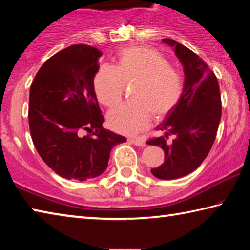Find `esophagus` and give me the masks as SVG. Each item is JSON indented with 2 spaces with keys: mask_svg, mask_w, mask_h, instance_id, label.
Listing matches in <instances>:
<instances>
[{
  "mask_svg": "<svg viewBox=\"0 0 250 250\" xmlns=\"http://www.w3.org/2000/svg\"><path fill=\"white\" fill-rule=\"evenodd\" d=\"M128 141L130 143H133V145L137 146H146V142L143 140H140V139H128Z\"/></svg>",
  "mask_w": 250,
  "mask_h": 250,
  "instance_id": "1",
  "label": "esophagus"
}]
</instances>
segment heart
<instances>
[{"mask_svg": "<svg viewBox=\"0 0 250 250\" xmlns=\"http://www.w3.org/2000/svg\"><path fill=\"white\" fill-rule=\"evenodd\" d=\"M125 84H133L132 103L122 104L108 113L110 128L133 135L149 126L151 117L163 119L183 92V79L158 50L143 46L126 47L117 54L115 66L103 65L94 78L99 103L113 107L122 98Z\"/></svg>", "mask_w": 250, "mask_h": 250, "instance_id": "b5f03b06", "label": "heart"}]
</instances>
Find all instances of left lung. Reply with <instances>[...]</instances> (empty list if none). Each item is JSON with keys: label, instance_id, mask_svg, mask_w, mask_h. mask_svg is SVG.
I'll return each mask as SVG.
<instances>
[{"label": "left lung", "instance_id": "1", "mask_svg": "<svg viewBox=\"0 0 250 250\" xmlns=\"http://www.w3.org/2000/svg\"><path fill=\"white\" fill-rule=\"evenodd\" d=\"M162 42L173 47L183 65L184 87L179 103L156 128L166 132L164 137L146 143L161 146L166 155L163 164L152 168V174L174 180L196 170L209 153L221 121L222 100L216 76L203 59L174 40ZM170 134L175 140L167 144Z\"/></svg>", "mask_w": 250, "mask_h": 250}]
</instances>
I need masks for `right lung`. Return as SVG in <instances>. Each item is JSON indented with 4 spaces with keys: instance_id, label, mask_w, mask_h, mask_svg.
Listing matches in <instances>:
<instances>
[{
    "instance_id": "add662e5",
    "label": "right lung",
    "mask_w": 250,
    "mask_h": 250,
    "mask_svg": "<svg viewBox=\"0 0 250 250\" xmlns=\"http://www.w3.org/2000/svg\"><path fill=\"white\" fill-rule=\"evenodd\" d=\"M101 55L88 45L69 46L45 62L29 90L34 146L44 162L67 180L101 175L112 147L126 141L103 126L94 87ZM83 130L92 134L83 136Z\"/></svg>"
}]
</instances>
